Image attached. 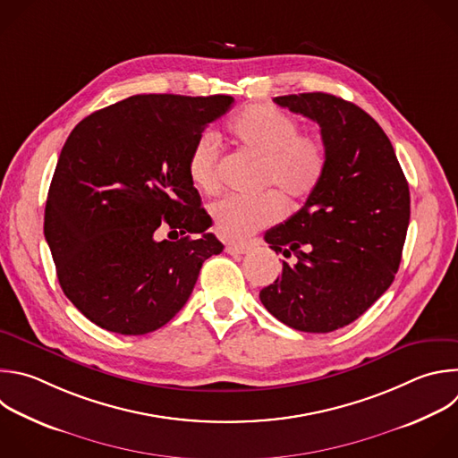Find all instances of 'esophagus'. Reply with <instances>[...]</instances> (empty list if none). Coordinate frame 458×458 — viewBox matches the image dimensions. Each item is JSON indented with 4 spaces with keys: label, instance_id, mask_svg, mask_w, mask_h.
<instances>
[{
    "label": "esophagus",
    "instance_id": "34e87169",
    "mask_svg": "<svg viewBox=\"0 0 458 458\" xmlns=\"http://www.w3.org/2000/svg\"><path fill=\"white\" fill-rule=\"evenodd\" d=\"M250 244H244V242H228L226 244V253L230 255H242V253H248L250 251Z\"/></svg>",
    "mask_w": 458,
    "mask_h": 458
}]
</instances>
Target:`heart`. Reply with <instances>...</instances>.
Segmentation results:
<instances>
[{
    "label": "heart",
    "instance_id": "b5f03b06",
    "mask_svg": "<svg viewBox=\"0 0 458 458\" xmlns=\"http://www.w3.org/2000/svg\"><path fill=\"white\" fill-rule=\"evenodd\" d=\"M239 148L262 158L260 183L276 191L259 196L230 194L212 205L210 214L216 232L232 241L246 239L282 219L286 198L291 205L310 199L322 185L329 150L318 134L298 132V122L267 104H250L228 123ZM192 183L216 194L219 180V147L212 132H203L189 157Z\"/></svg>",
    "mask_w": 458,
    "mask_h": 458
}]
</instances>
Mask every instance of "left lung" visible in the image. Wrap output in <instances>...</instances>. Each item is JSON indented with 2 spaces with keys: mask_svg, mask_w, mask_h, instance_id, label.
<instances>
[{
  "mask_svg": "<svg viewBox=\"0 0 458 458\" xmlns=\"http://www.w3.org/2000/svg\"><path fill=\"white\" fill-rule=\"evenodd\" d=\"M315 120L329 150L320 189L294 216L266 232L282 276L260 291L264 308L301 333L352 324L390 287L410 223V191L379 123L329 93L275 97Z\"/></svg>",
  "mask_w": 458,
  "mask_h": 458,
  "instance_id": "left-lung-1",
  "label": "left lung"
}]
</instances>
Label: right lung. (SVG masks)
I'll use <instances>...</instances> for the list:
<instances>
[{"mask_svg": "<svg viewBox=\"0 0 458 458\" xmlns=\"http://www.w3.org/2000/svg\"><path fill=\"white\" fill-rule=\"evenodd\" d=\"M233 97L134 95L70 132L50 183L45 237L57 278L95 326L125 336L164 327L203 262L223 251L189 176L205 127ZM165 225L174 242H158Z\"/></svg>", "mask_w": 458, "mask_h": 458, "instance_id": "right-lung-1", "label": "right lung"}]
</instances>
